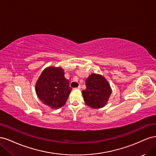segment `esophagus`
I'll return each mask as SVG.
<instances>
[{
  "label": "esophagus",
  "mask_w": 156,
  "mask_h": 156,
  "mask_svg": "<svg viewBox=\"0 0 156 156\" xmlns=\"http://www.w3.org/2000/svg\"><path fill=\"white\" fill-rule=\"evenodd\" d=\"M81 86H79L77 88H74L73 89H77V90H81Z\"/></svg>",
  "instance_id": "obj_1"
}]
</instances>
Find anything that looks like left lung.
Returning <instances> with one entry per match:
<instances>
[{"mask_svg":"<svg viewBox=\"0 0 156 156\" xmlns=\"http://www.w3.org/2000/svg\"><path fill=\"white\" fill-rule=\"evenodd\" d=\"M87 88L82 91L86 104L94 108L104 107L111 94V88L101 75L93 73L86 80Z\"/></svg>","mask_w":156,"mask_h":156,"instance_id":"8db88e82","label":"left lung"}]
</instances>
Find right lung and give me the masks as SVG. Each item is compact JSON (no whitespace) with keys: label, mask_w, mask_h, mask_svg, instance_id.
<instances>
[{"label":"right lung","mask_w":156,"mask_h":156,"mask_svg":"<svg viewBox=\"0 0 156 156\" xmlns=\"http://www.w3.org/2000/svg\"><path fill=\"white\" fill-rule=\"evenodd\" d=\"M72 88L61 68L49 67L41 73L36 84L37 97L45 105L58 108L65 105Z\"/></svg>","instance_id":"1"}]
</instances>
